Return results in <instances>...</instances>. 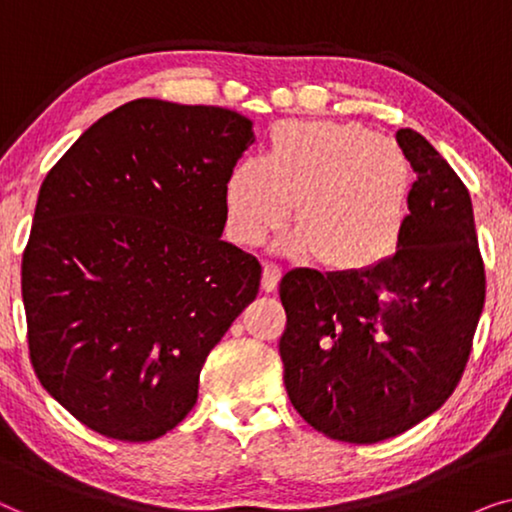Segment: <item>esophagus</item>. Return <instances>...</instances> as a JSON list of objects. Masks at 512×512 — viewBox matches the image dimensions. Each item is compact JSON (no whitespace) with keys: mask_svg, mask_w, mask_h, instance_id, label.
<instances>
[{"mask_svg":"<svg viewBox=\"0 0 512 512\" xmlns=\"http://www.w3.org/2000/svg\"><path fill=\"white\" fill-rule=\"evenodd\" d=\"M279 279H282V268H279L277 263H265L263 265V279H261V286L263 291H275Z\"/></svg>","mask_w":512,"mask_h":512,"instance_id":"esophagus-1","label":"esophagus"}]
</instances>
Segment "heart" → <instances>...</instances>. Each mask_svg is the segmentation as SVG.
Returning <instances> with one entry per match:
<instances>
[{"label":"heart","instance_id":"b5f03b06","mask_svg":"<svg viewBox=\"0 0 512 512\" xmlns=\"http://www.w3.org/2000/svg\"><path fill=\"white\" fill-rule=\"evenodd\" d=\"M412 167L401 146L354 123H286L265 158L235 165L228 226L261 244L296 205L286 249L333 272H363L396 254L410 212Z\"/></svg>","mask_w":512,"mask_h":512}]
</instances>
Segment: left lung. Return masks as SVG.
<instances>
[{"mask_svg": "<svg viewBox=\"0 0 512 512\" xmlns=\"http://www.w3.org/2000/svg\"><path fill=\"white\" fill-rule=\"evenodd\" d=\"M417 181L396 254L363 272H286L279 340L291 405L312 429L370 445L433 415L464 375L485 305L471 195L447 160L403 128Z\"/></svg>", "mask_w": 512, "mask_h": 512, "instance_id": "left-lung-1", "label": "left lung"}]
</instances>
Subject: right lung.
<instances>
[{
    "label": "right lung",
    "instance_id": "right-lung-1",
    "mask_svg": "<svg viewBox=\"0 0 512 512\" xmlns=\"http://www.w3.org/2000/svg\"><path fill=\"white\" fill-rule=\"evenodd\" d=\"M251 144L237 111L142 97L46 174L23 251L27 347L90 431L123 443L172 431L256 298L261 263L221 240L228 177Z\"/></svg>",
    "mask_w": 512,
    "mask_h": 512
}]
</instances>
